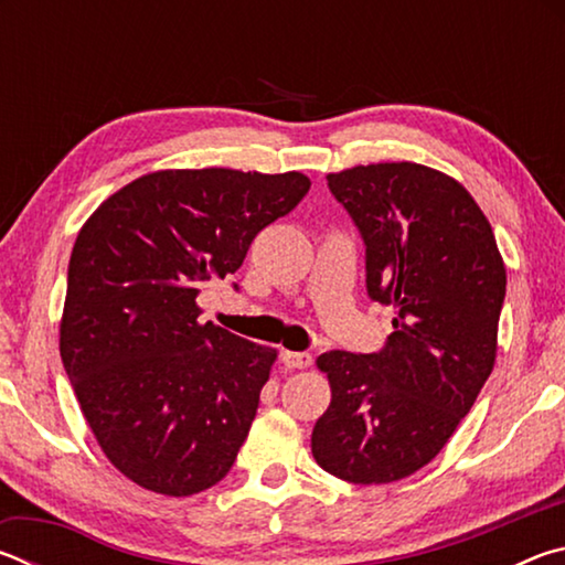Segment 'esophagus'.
Listing matches in <instances>:
<instances>
[{"mask_svg": "<svg viewBox=\"0 0 565 565\" xmlns=\"http://www.w3.org/2000/svg\"><path fill=\"white\" fill-rule=\"evenodd\" d=\"M281 361L286 369H309L313 359L311 353H303V351H284Z\"/></svg>", "mask_w": 565, "mask_h": 565, "instance_id": "1", "label": "esophagus"}]
</instances>
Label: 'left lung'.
Masks as SVG:
<instances>
[{"mask_svg": "<svg viewBox=\"0 0 565 565\" xmlns=\"http://www.w3.org/2000/svg\"><path fill=\"white\" fill-rule=\"evenodd\" d=\"M366 244V291L394 306L376 353L329 351L331 404L311 454L349 483H391L424 468L491 376L505 266L489 218L456 179L391 161L329 174Z\"/></svg>", "mask_w": 565, "mask_h": 565, "instance_id": "obj_1", "label": "left lung"}]
</instances>
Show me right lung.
<instances>
[{"instance_id":"1","label":"right lung","mask_w":565,"mask_h":565,"mask_svg":"<svg viewBox=\"0 0 565 565\" xmlns=\"http://www.w3.org/2000/svg\"><path fill=\"white\" fill-rule=\"evenodd\" d=\"M309 186L299 171H154L76 236L62 363L104 456L141 489L194 495L234 466L276 351L199 323L196 296Z\"/></svg>"}]
</instances>
